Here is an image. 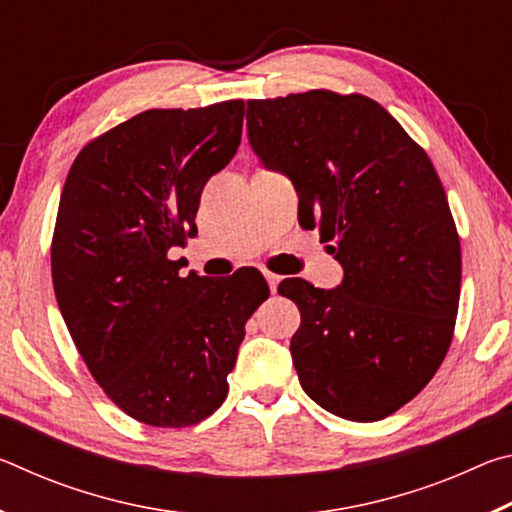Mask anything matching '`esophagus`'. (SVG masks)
Returning a JSON list of instances; mask_svg holds the SVG:
<instances>
[{
    "mask_svg": "<svg viewBox=\"0 0 512 512\" xmlns=\"http://www.w3.org/2000/svg\"><path fill=\"white\" fill-rule=\"evenodd\" d=\"M264 277H266V282H268V289H271V293H275L277 291V284H280V280L282 277L280 275H275V273H264Z\"/></svg>",
    "mask_w": 512,
    "mask_h": 512,
    "instance_id": "34e87169",
    "label": "esophagus"
}]
</instances>
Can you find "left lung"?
Instances as JSON below:
<instances>
[{
	"label": "left lung",
	"mask_w": 512,
	"mask_h": 512,
	"mask_svg": "<svg viewBox=\"0 0 512 512\" xmlns=\"http://www.w3.org/2000/svg\"><path fill=\"white\" fill-rule=\"evenodd\" d=\"M248 140L298 192V219L343 266L336 289L280 282L300 309L291 357L325 411L375 422L411 402L443 363L461 296V239L420 144L363 94L253 99Z\"/></svg>",
	"instance_id": "1"
}]
</instances>
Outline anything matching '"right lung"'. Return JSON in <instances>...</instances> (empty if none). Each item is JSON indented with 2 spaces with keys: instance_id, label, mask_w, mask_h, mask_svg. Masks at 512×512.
I'll use <instances>...</instances> for the list:
<instances>
[{
  "instance_id": "obj_1",
  "label": "right lung",
  "mask_w": 512,
  "mask_h": 512,
  "mask_svg": "<svg viewBox=\"0 0 512 512\" xmlns=\"http://www.w3.org/2000/svg\"><path fill=\"white\" fill-rule=\"evenodd\" d=\"M244 101L146 110L94 137L60 194L51 277L76 350L112 402L151 427H192L228 397L259 271L180 277L207 180L241 142Z\"/></svg>"
}]
</instances>
